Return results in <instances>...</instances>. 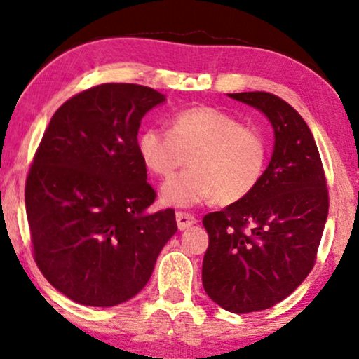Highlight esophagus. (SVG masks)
Listing matches in <instances>:
<instances>
[{"label": "esophagus", "instance_id": "34e87169", "mask_svg": "<svg viewBox=\"0 0 359 359\" xmlns=\"http://www.w3.org/2000/svg\"><path fill=\"white\" fill-rule=\"evenodd\" d=\"M198 220L193 214L189 212H183V210H180V212H176V224H178V229L180 230H184L191 227V225H194Z\"/></svg>", "mask_w": 359, "mask_h": 359}]
</instances>
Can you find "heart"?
<instances>
[{
	"instance_id": "obj_1",
	"label": "heart",
	"mask_w": 359,
	"mask_h": 359,
	"mask_svg": "<svg viewBox=\"0 0 359 359\" xmlns=\"http://www.w3.org/2000/svg\"><path fill=\"white\" fill-rule=\"evenodd\" d=\"M137 149L151 173L170 178L163 186L165 203L194 205L214 199L229 205L248 198L262 183L268 144L255 127L217 109L199 106L173 116L170 132L150 127L137 139Z\"/></svg>"
}]
</instances>
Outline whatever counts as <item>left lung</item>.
Instances as JSON below:
<instances>
[{"label":"left lung","instance_id":"obj_1","mask_svg":"<svg viewBox=\"0 0 359 359\" xmlns=\"http://www.w3.org/2000/svg\"><path fill=\"white\" fill-rule=\"evenodd\" d=\"M229 96L262 111L274 130L271 161L257 189L203 219L204 291L225 311L247 313L276 306L312 271L328 189L312 132L291 104L264 91Z\"/></svg>","mask_w":359,"mask_h":359}]
</instances>
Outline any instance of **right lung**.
Masks as SVG:
<instances>
[{"mask_svg": "<svg viewBox=\"0 0 359 359\" xmlns=\"http://www.w3.org/2000/svg\"><path fill=\"white\" fill-rule=\"evenodd\" d=\"M165 96L104 83L58 107L26 181V212L39 269L83 306L111 307L139 294L165 243L173 209L156 198L137 149L140 121Z\"/></svg>", "mask_w": 359, "mask_h": 359, "instance_id": "right-lung-1", "label": "right lung"}]
</instances>
